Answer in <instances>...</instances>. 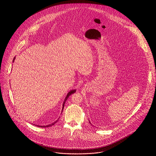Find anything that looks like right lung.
I'll return each instance as SVG.
<instances>
[{
	"instance_id": "1",
	"label": "right lung",
	"mask_w": 156,
	"mask_h": 156,
	"mask_svg": "<svg viewBox=\"0 0 156 156\" xmlns=\"http://www.w3.org/2000/svg\"><path fill=\"white\" fill-rule=\"evenodd\" d=\"M15 59H16V57H14V59H13V62H14V60H15ZM76 91V89H72V90H71L68 93V94L67 95V96H66V98L64 99V103H63V107H62V111H63V109H64V105H65V103H66V101H67V99L68 98V97H69V95H71V94H74L75 92ZM57 121H58V120H57V121H56L55 122H53V123H51V124H49V125H47V126H37L38 127H50V126H52L53 125H54ZM37 126V125H36Z\"/></svg>"
}]
</instances>
